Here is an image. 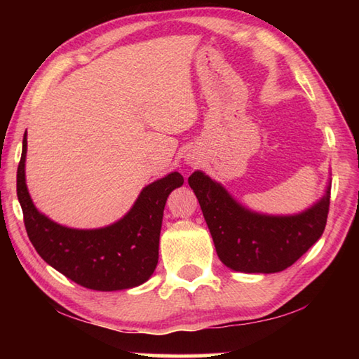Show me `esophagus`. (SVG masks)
I'll return each mask as SVG.
<instances>
[{"mask_svg": "<svg viewBox=\"0 0 359 359\" xmlns=\"http://www.w3.org/2000/svg\"><path fill=\"white\" fill-rule=\"evenodd\" d=\"M189 163H194V162H189Z\"/></svg>", "mask_w": 359, "mask_h": 359, "instance_id": "34e87169", "label": "esophagus"}]
</instances>
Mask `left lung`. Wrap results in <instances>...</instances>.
Wrapping results in <instances>:
<instances>
[{
    "label": "left lung",
    "instance_id": "obj_1",
    "mask_svg": "<svg viewBox=\"0 0 359 359\" xmlns=\"http://www.w3.org/2000/svg\"><path fill=\"white\" fill-rule=\"evenodd\" d=\"M201 203L217 256L228 269L278 273L288 269L321 238L330 207V185L313 207L296 216L248 211L202 171L188 177Z\"/></svg>",
    "mask_w": 359,
    "mask_h": 359
}]
</instances>
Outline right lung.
<instances>
[{"mask_svg":"<svg viewBox=\"0 0 359 359\" xmlns=\"http://www.w3.org/2000/svg\"><path fill=\"white\" fill-rule=\"evenodd\" d=\"M27 139L17 171V196L25 226L36 253L79 285L98 292L133 288L147 282L158 262V239L168 196L184 185L179 172L143 188L128 215L100 230H74L52 222L30 199L25 162Z\"/></svg>","mask_w":359,"mask_h":359,"instance_id":"add662e5","label":"right lung"}]
</instances>
